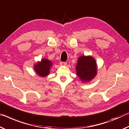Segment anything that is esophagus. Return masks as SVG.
<instances>
[{"instance_id": "obj_1", "label": "esophagus", "mask_w": 129, "mask_h": 129, "mask_svg": "<svg viewBox=\"0 0 129 129\" xmlns=\"http://www.w3.org/2000/svg\"><path fill=\"white\" fill-rule=\"evenodd\" d=\"M67 63L66 62H60V64L61 66H65V65H66Z\"/></svg>"}]
</instances>
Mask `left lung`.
Returning <instances> with one entry per match:
<instances>
[{"instance_id": "obj_1", "label": "left lung", "mask_w": 129, "mask_h": 129, "mask_svg": "<svg viewBox=\"0 0 129 129\" xmlns=\"http://www.w3.org/2000/svg\"><path fill=\"white\" fill-rule=\"evenodd\" d=\"M77 75L82 81H90L96 74V64L91 56H82L79 58L76 66Z\"/></svg>"}]
</instances>
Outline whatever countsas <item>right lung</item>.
<instances>
[{
	"label": "right lung",
	"instance_id": "1",
	"mask_svg": "<svg viewBox=\"0 0 129 129\" xmlns=\"http://www.w3.org/2000/svg\"><path fill=\"white\" fill-rule=\"evenodd\" d=\"M52 66L51 61L47 59H43L41 62H38L34 66L35 70L38 75L42 77H45L49 74L50 69Z\"/></svg>",
	"mask_w": 129,
	"mask_h": 129
}]
</instances>
